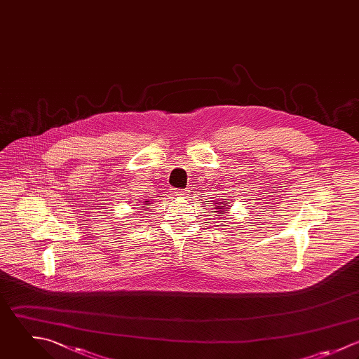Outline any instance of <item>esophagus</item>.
<instances>
[{"instance_id":"esophagus-1","label":"esophagus","mask_w":359,"mask_h":359,"mask_svg":"<svg viewBox=\"0 0 359 359\" xmlns=\"http://www.w3.org/2000/svg\"><path fill=\"white\" fill-rule=\"evenodd\" d=\"M170 193H172L173 196H177V197H184V196H186V191H184V190H180V189H172Z\"/></svg>"}]
</instances>
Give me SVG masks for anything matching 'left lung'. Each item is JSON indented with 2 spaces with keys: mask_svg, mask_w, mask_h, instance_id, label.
<instances>
[{
  "mask_svg": "<svg viewBox=\"0 0 359 359\" xmlns=\"http://www.w3.org/2000/svg\"><path fill=\"white\" fill-rule=\"evenodd\" d=\"M224 203H225V201H224ZM214 207L218 210V211H215V212H217V214H219V215H225V214H226V211L229 210V208H228V205H224L222 203H217V205H214Z\"/></svg>",
  "mask_w": 359,
  "mask_h": 359,
  "instance_id": "1",
  "label": "left lung"
}]
</instances>
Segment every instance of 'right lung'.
Returning a JSON list of instances; mask_svg holds the SVG:
<instances>
[{"mask_svg":"<svg viewBox=\"0 0 359 359\" xmlns=\"http://www.w3.org/2000/svg\"><path fill=\"white\" fill-rule=\"evenodd\" d=\"M144 204H151V203H149V201H144ZM141 208H144V210H149V208H148V205H144V207H141Z\"/></svg>","mask_w":359,"mask_h":359,"instance_id":"obj_1","label":"right lung"}]
</instances>
